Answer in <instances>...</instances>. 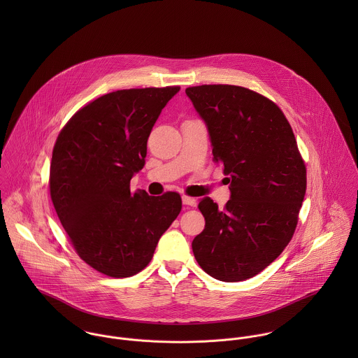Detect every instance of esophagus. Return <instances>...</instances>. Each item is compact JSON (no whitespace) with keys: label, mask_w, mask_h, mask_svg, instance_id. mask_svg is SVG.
I'll return each mask as SVG.
<instances>
[{"label":"esophagus","mask_w":358,"mask_h":358,"mask_svg":"<svg viewBox=\"0 0 358 358\" xmlns=\"http://www.w3.org/2000/svg\"><path fill=\"white\" fill-rule=\"evenodd\" d=\"M182 201L186 206H196L197 205V200L193 199V197H189V196H183Z\"/></svg>","instance_id":"1"}]
</instances>
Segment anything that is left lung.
<instances>
[{
	"label": "left lung",
	"mask_w": 358,
	"mask_h": 358,
	"mask_svg": "<svg viewBox=\"0 0 358 358\" xmlns=\"http://www.w3.org/2000/svg\"><path fill=\"white\" fill-rule=\"evenodd\" d=\"M186 95L231 192L222 210L209 197L200 201L205 229L192 243L193 254L216 280H248L294 236L306 194L305 162L284 113L260 94L219 84L186 88Z\"/></svg>",
	"instance_id": "8db88e82"
}]
</instances>
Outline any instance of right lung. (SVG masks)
<instances>
[{"mask_svg": "<svg viewBox=\"0 0 358 358\" xmlns=\"http://www.w3.org/2000/svg\"><path fill=\"white\" fill-rule=\"evenodd\" d=\"M180 87L121 90L80 108L52 152L50 190L76 252L108 277H131L152 260L182 209L175 192L149 196L129 183L145 166L154 124Z\"/></svg>", "mask_w": 358, "mask_h": 358, "instance_id": "obj_1", "label": "right lung"}]
</instances>
